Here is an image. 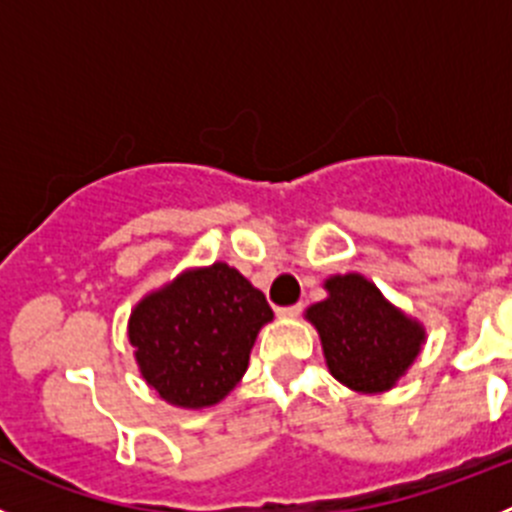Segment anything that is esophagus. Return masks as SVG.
<instances>
[{
  "mask_svg": "<svg viewBox=\"0 0 512 512\" xmlns=\"http://www.w3.org/2000/svg\"><path fill=\"white\" fill-rule=\"evenodd\" d=\"M300 310H303V305L295 303V305H283V308H278L275 313H278L280 318H295V315H300Z\"/></svg>",
  "mask_w": 512,
  "mask_h": 512,
  "instance_id": "1",
  "label": "esophagus"
}]
</instances>
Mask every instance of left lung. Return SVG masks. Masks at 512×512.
I'll return each instance as SVG.
<instances>
[{
    "label": "left lung",
    "instance_id": "obj_1",
    "mask_svg": "<svg viewBox=\"0 0 512 512\" xmlns=\"http://www.w3.org/2000/svg\"><path fill=\"white\" fill-rule=\"evenodd\" d=\"M326 288L328 298L308 308V321L321 333L331 374L356 391L391 389L417 358L422 326L361 275H338Z\"/></svg>",
    "mask_w": 512,
    "mask_h": 512
}]
</instances>
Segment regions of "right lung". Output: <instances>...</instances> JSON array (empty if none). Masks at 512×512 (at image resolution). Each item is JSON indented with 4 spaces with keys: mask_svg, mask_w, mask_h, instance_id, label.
Listing matches in <instances>:
<instances>
[{
    "mask_svg": "<svg viewBox=\"0 0 512 512\" xmlns=\"http://www.w3.org/2000/svg\"><path fill=\"white\" fill-rule=\"evenodd\" d=\"M272 321L265 295L224 262L181 275L131 313L136 361L161 399L186 409L217 404L242 379L257 331Z\"/></svg>",
    "mask_w": 512,
    "mask_h": 512,
    "instance_id": "add662e5",
    "label": "right lung"
}]
</instances>
